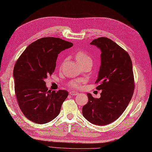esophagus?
Wrapping results in <instances>:
<instances>
[{
	"instance_id": "34e87169",
	"label": "esophagus",
	"mask_w": 152,
	"mask_h": 152,
	"mask_svg": "<svg viewBox=\"0 0 152 152\" xmlns=\"http://www.w3.org/2000/svg\"><path fill=\"white\" fill-rule=\"evenodd\" d=\"M69 94H70L72 96H77V95L79 94V93H77V92H73V91H70V93H69Z\"/></svg>"
}]
</instances>
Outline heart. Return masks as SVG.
Returning a JSON list of instances; mask_svg holds the SVG:
<instances>
[{
    "instance_id": "obj_1",
    "label": "heart",
    "mask_w": 152,
    "mask_h": 152,
    "mask_svg": "<svg viewBox=\"0 0 152 152\" xmlns=\"http://www.w3.org/2000/svg\"><path fill=\"white\" fill-rule=\"evenodd\" d=\"M75 58L77 62L80 64H83L86 62H92V59L89 55L84 50H80L75 54ZM84 84V81L81 80H73L69 82L68 86L73 89H79Z\"/></svg>"
}]
</instances>
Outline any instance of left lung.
Segmentation results:
<instances>
[{
	"instance_id": "8db88e82",
	"label": "left lung",
	"mask_w": 152,
	"mask_h": 152,
	"mask_svg": "<svg viewBox=\"0 0 152 152\" xmlns=\"http://www.w3.org/2000/svg\"><path fill=\"white\" fill-rule=\"evenodd\" d=\"M102 51L96 89L99 98L87 93L88 102L82 107L87 121L98 126L114 122L125 111L134 93V79L131 59L127 51L111 39L99 37L91 42Z\"/></svg>"
}]
</instances>
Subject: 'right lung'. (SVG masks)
I'll return each instance as SVG.
<instances>
[{
    "label": "right lung",
    "mask_w": 152,
    "mask_h": 152,
    "mask_svg": "<svg viewBox=\"0 0 152 152\" xmlns=\"http://www.w3.org/2000/svg\"><path fill=\"white\" fill-rule=\"evenodd\" d=\"M72 46V42L59 38H41L30 44L18 59L13 70L15 94L28 120L45 124L60 112L68 91H48L44 79L54 73L58 54Z\"/></svg>",
    "instance_id": "obj_1"
}]
</instances>
